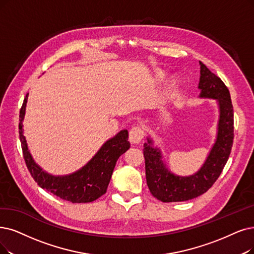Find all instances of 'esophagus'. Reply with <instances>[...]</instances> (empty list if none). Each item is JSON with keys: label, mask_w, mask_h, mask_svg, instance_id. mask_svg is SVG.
I'll use <instances>...</instances> for the list:
<instances>
[{"label": "esophagus", "mask_w": 254, "mask_h": 254, "mask_svg": "<svg viewBox=\"0 0 254 254\" xmlns=\"http://www.w3.org/2000/svg\"><path fill=\"white\" fill-rule=\"evenodd\" d=\"M144 130L140 126H133L130 129L129 132V140L132 144H138L140 143V140L144 138Z\"/></svg>", "instance_id": "1"}]
</instances>
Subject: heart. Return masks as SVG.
Returning <instances> with one entry per match:
<instances>
[{"label":"heart","mask_w":254,"mask_h":254,"mask_svg":"<svg viewBox=\"0 0 254 254\" xmlns=\"http://www.w3.org/2000/svg\"><path fill=\"white\" fill-rule=\"evenodd\" d=\"M157 77H158V78H162V77H164V75H162L161 73H158V74H157Z\"/></svg>","instance_id":"heart-1"}]
</instances>
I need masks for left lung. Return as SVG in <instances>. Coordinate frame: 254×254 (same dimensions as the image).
<instances>
[{
  "label": "left lung",
  "instance_id": "obj_1",
  "mask_svg": "<svg viewBox=\"0 0 254 254\" xmlns=\"http://www.w3.org/2000/svg\"><path fill=\"white\" fill-rule=\"evenodd\" d=\"M200 64V98L216 99L219 105L218 132L203 166L190 176H178L168 170L153 140L144 144L146 179L151 194L162 202H180L194 199L207 191L225 167L233 143V107L229 90L224 82Z\"/></svg>",
  "mask_w": 254,
  "mask_h": 254
}]
</instances>
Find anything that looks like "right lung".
<instances>
[{
	"mask_svg": "<svg viewBox=\"0 0 254 254\" xmlns=\"http://www.w3.org/2000/svg\"><path fill=\"white\" fill-rule=\"evenodd\" d=\"M28 94L19 111V139L26 166L37 185L53 195L72 203H87L95 201L106 192L119 157L130 148L128 130H121L113 138L105 141L96 155L75 173L54 176L47 173L34 161L24 136L23 121L26 113Z\"/></svg>",
	"mask_w": 254,
	"mask_h": 254,
	"instance_id": "1",
	"label": "right lung"
}]
</instances>
